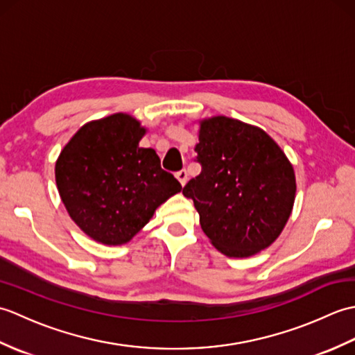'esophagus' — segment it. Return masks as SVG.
Wrapping results in <instances>:
<instances>
[{"label": "esophagus", "mask_w": 355, "mask_h": 355, "mask_svg": "<svg viewBox=\"0 0 355 355\" xmlns=\"http://www.w3.org/2000/svg\"><path fill=\"white\" fill-rule=\"evenodd\" d=\"M175 177L178 178V182L182 183V186H184V184H186V182H187V171H186V169L178 171V172L175 173Z\"/></svg>", "instance_id": "1"}]
</instances>
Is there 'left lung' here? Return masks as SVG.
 Instances as JSON below:
<instances>
[{
    "label": "left lung",
    "mask_w": 355,
    "mask_h": 355,
    "mask_svg": "<svg viewBox=\"0 0 355 355\" xmlns=\"http://www.w3.org/2000/svg\"><path fill=\"white\" fill-rule=\"evenodd\" d=\"M195 150L201 172L183 195L198 210L202 232L235 258L268 247L290 218L296 193L282 149L259 128L216 116L201 122Z\"/></svg>",
    "instance_id": "8db88e82"
}]
</instances>
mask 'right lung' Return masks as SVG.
I'll return each mask as SVG.
<instances>
[{"label": "right lung", "instance_id": "obj_1", "mask_svg": "<svg viewBox=\"0 0 355 355\" xmlns=\"http://www.w3.org/2000/svg\"><path fill=\"white\" fill-rule=\"evenodd\" d=\"M137 120L112 114L84 125L56 162V184L73 221L97 243L125 244L182 184L140 148Z\"/></svg>", "mask_w": 355, "mask_h": 355}]
</instances>
